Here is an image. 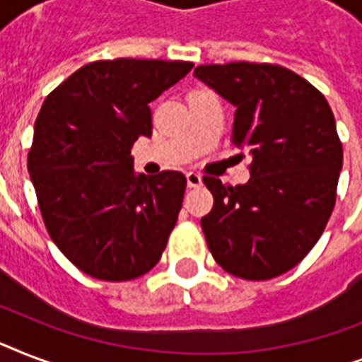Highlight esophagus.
<instances>
[{"label": "esophagus", "instance_id": "1", "mask_svg": "<svg viewBox=\"0 0 362 362\" xmlns=\"http://www.w3.org/2000/svg\"><path fill=\"white\" fill-rule=\"evenodd\" d=\"M186 180L187 187H199L203 184V176L199 175V173H186Z\"/></svg>", "mask_w": 362, "mask_h": 362}]
</instances>
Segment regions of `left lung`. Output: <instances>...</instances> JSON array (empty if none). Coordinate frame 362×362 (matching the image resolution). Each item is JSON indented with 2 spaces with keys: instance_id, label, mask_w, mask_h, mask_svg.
Returning <instances> with one entry per match:
<instances>
[{
  "instance_id": "8db88e82",
  "label": "left lung",
  "mask_w": 362,
  "mask_h": 362,
  "mask_svg": "<svg viewBox=\"0 0 362 362\" xmlns=\"http://www.w3.org/2000/svg\"><path fill=\"white\" fill-rule=\"evenodd\" d=\"M193 75L237 109L233 142L252 158L246 184L204 178L214 195L201 220L210 253L233 276L276 278L303 261L334 209L344 159L334 115L280 65H199Z\"/></svg>"
}]
</instances>
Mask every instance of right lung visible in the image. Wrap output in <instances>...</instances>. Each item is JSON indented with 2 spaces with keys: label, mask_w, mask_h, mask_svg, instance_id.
Masks as SVG:
<instances>
[{
  "label": "right lung",
  "mask_w": 362,
  "mask_h": 362,
  "mask_svg": "<svg viewBox=\"0 0 362 362\" xmlns=\"http://www.w3.org/2000/svg\"><path fill=\"white\" fill-rule=\"evenodd\" d=\"M189 62H93L54 90L37 116L28 170L54 244L107 281L146 274L182 209L186 176L136 175L131 148L152 135L148 105L192 71Z\"/></svg>",
  "instance_id": "1"
}]
</instances>
